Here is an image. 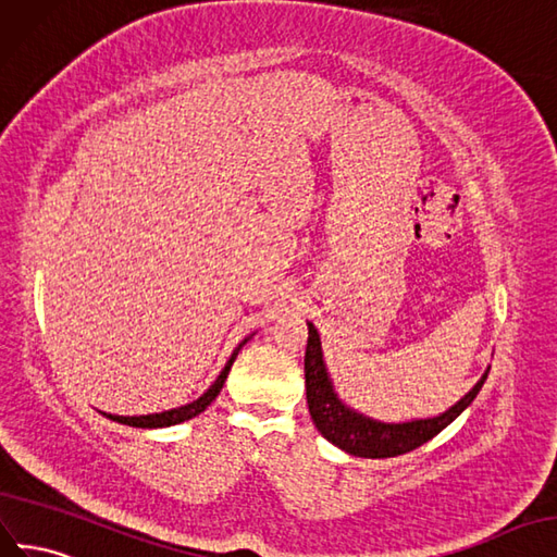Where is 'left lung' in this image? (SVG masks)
<instances>
[{"instance_id": "1", "label": "left lung", "mask_w": 557, "mask_h": 557, "mask_svg": "<svg viewBox=\"0 0 557 557\" xmlns=\"http://www.w3.org/2000/svg\"><path fill=\"white\" fill-rule=\"evenodd\" d=\"M490 369L483 373L479 383L473 385L469 394H465L453 408L441 412L436 418L410 420V422H380L373 418L361 416L355 408L345 406L336 389H333L331 377L324 367L320 333L314 324L308 322V347H306V394L308 408L314 426L320 434L331 441L333 446L355 455V457H396L420 448L422 443L432 441L438 432H443L462 410L475 399L481 392Z\"/></svg>"}]
</instances>
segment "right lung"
Instances as JSON below:
<instances>
[{
	"mask_svg": "<svg viewBox=\"0 0 557 557\" xmlns=\"http://www.w3.org/2000/svg\"><path fill=\"white\" fill-rule=\"evenodd\" d=\"M253 336V333H251ZM251 336H247L240 345H237L235 349H233V355H231V359L226 361V367H224V371L219 373V377L214 380V383L210 385V389L205 392L202 396H198L196 401H190V404H186V406H180V408H172V410H163V412H151V416H111V412H104V416L109 418V420H114V422H121V424H131V426H141V429H158V426H172V424H180V422H186V420H190V418H196V416H200V412L208 408L214 399H216V394L221 392V387H224V383H226V377H228V371H231V367H233V361H235V357H237V352H240L243 349V345L251 338Z\"/></svg>",
	"mask_w": 557,
	"mask_h": 557,
	"instance_id": "1",
	"label": "right lung"
}]
</instances>
